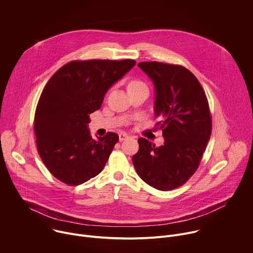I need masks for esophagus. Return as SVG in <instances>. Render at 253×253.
Segmentation results:
<instances>
[{
	"label": "esophagus",
	"mask_w": 253,
	"mask_h": 253,
	"mask_svg": "<svg viewBox=\"0 0 253 253\" xmlns=\"http://www.w3.org/2000/svg\"><path fill=\"white\" fill-rule=\"evenodd\" d=\"M127 138H129V135H128V134H126V133H124V132H121V133L119 134V140H120V141H124V140H126Z\"/></svg>",
	"instance_id": "esophagus-1"
}]
</instances>
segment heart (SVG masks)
I'll list each match as a JSON object with an SVG mask.
<instances>
[{
	"label": "heart",
	"mask_w": 253,
	"mask_h": 253,
	"mask_svg": "<svg viewBox=\"0 0 253 253\" xmlns=\"http://www.w3.org/2000/svg\"><path fill=\"white\" fill-rule=\"evenodd\" d=\"M140 85H144V84H143L142 82H140V81L134 80V81L130 82V84H129V86H128V87H132V86H140Z\"/></svg>",
	"instance_id": "heart-1"
}]
</instances>
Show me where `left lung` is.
I'll list each match as a JSON object with an SVG mask.
<instances>
[{
  "mask_svg": "<svg viewBox=\"0 0 253 253\" xmlns=\"http://www.w3.org/2000/svg\"><path fill=\"white\" fill-rule=\"evenodd\" d=\"M138 67L154 84V113L164 144L156 147L139 138L132 162L144 182L161 191L172 190L183 185L199 166L212 129L208 101L199 81L182 66L141 62Z\"/></svg>",
  "mask_w": 253,
  "mask_h": 253,
  "instance_id": "1",
  "label": "left lung"
}]
</instances>
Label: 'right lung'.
Wrapping results in <instances>:
<instances>
[{"label":"right lung","instance_id":"add662e5","mask_svg":"<svg viewBox=\"0 0 253 253\" xmlns=\"http://www.w3.org/2000/svg\"><path fill=\"white\" fill-rule=\"evenodd\" d=\"M135 64L134 60L72 61L46 84L34 130L41 159L60 181L80 185L103 170L119 136L108 132L93 139L89 115L100 109L106 92Z\"/></svg>","mask_w":253,"mask_h":253}]
</instances>
